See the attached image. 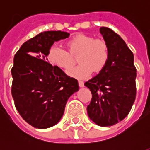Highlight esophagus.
Returning a JSON list of instances; mask_svg holds the SVG:
<instances>
[{
	"label": "esophagus",
	"mask_w": 150,
	"mask_h": 150,
	"mask_svg": "<svg viewBox=\"0 0 150 150\" xmlns=\"http://www.w3.org/2000/svg\"><path fill=\"white\" fill-rule=\"evenodd\" d=\"M79 86L80 88H83V87H84V83L79 80Z\"/></svg>",
	"instance_id": "obj_1"
}]
</instances>
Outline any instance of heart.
Returning <instances> with one entry per match:
<instances>
[{
	"mask_svg": "<svg viewBox=\"0 0 150 150\" xmlns=\"http://www.w3.org/2000/svg\"><path fill=\"white\" fill-rule=\"evenodd\" d=\"M67 46L69 52L59 46H52L48 50L47 59L52 65L67 71L74 65V57L79 55L78 62L80 64L68 71L71 76L79 79L88 78L92 71H102L110 56L107 42L103 38H95L91 35H75L67 41Z\"/></svg>",
	"mask_w": 150,
	"mask_h": 150,
	"instance_id": "1",
	"label": "heart"
}]
</instances>
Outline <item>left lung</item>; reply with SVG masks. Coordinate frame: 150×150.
<instances>
[{
    "label": "left lung",
    "mask_w": 150,
    "mask_h": 150,
    "mask_svg": "<svg viewBox=\"0 0 150 150\" xmlns=\"http://www.w3.org/2000/svg\"><path fill=\"white\" fill-rule=\"evenodd\" d=\"M109 46L104 69L84 85L92 95L87 107L89 118L102 127L112 126L128 116L136 99L137 70L133 54L125 41L108 27L100 29Z\"/></svg>",
    "instance_id": "left-lung-1"
}]
</instances>
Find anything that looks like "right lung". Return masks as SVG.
<instances>
[{
    "mask_svg": "<svg viewBox=\"0 0 150 150\" xmlns=\"http://www.w3.org/2000/svg\"><path fill=\"white\" fill-rule=\"evenodd\" d=\"M62 31H45L23 43L11 69L12 96L23 119L36 129L59 122L69 97L79 90L77 79L47 62L54 42L69 37Z\"/></svg>",
    "mask_w": 150,
    "mask_h": 150,
    "instance_id": "right-lung-1",
    "label": "right lung"
}]
</instances>
